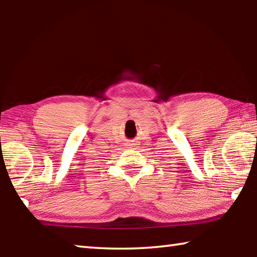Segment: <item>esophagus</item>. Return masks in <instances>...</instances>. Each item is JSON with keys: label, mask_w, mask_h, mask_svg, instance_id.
<instances>
[{"label": "esophagus", "mask_w": 257, "mask_h": 257, "mask_svg": "<svg viewBox=\"0 0 257 257\" xmlns=\"http://www.w3.org/2000/svg\"><path fill=\"white\" fill-rule=\"evenodd\" d=\"M128 146H130V147H134V146H135V144H134V143H129Z\"/></svg>", "instance_id": "obj_1"}]
</instances>
